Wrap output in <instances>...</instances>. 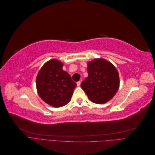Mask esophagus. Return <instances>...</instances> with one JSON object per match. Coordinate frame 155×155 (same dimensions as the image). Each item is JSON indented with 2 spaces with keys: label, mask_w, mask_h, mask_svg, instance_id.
I'll return each mask as SVG.
<instances>
[{
  "label": "esophagus",
  "mask_w": 155,
  "mask_h": 155,
  "mask_svg": "<svg viewBox=\"0 0 155 155\" xmlns=\"http://www.w3.org/2000/svg\"><path fill=\"white\" fill-rule=\"evenodd\" d=\"M81 81H78L77 82V86H80V85H81Z\"/></svg>",
  "instance_id": "obj_1"
}]
</instances>
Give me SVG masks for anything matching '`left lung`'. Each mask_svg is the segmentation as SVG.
Wrapping results in <instances>:
<instances>
[{"label": "left lung", "instance_id": "left-lung-1", "mask_svg": "<svg viewBox=\"0 0 155 155\" xmlns=\"http://www.w3.org/2000/svg\"><path fill=\"white\" fill-rule=\"evenodd\" d=\"M88 77L81 83L88 99L103 104L114 97L120 86L118 70L104 59H96L87 64Z\"/></svg>", "mask_w": 155, "mask_h": 155}]
</instances>
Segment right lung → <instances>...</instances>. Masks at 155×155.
Wrapping results in <instances>:
<instances>
[{"label": "right lung", "mask_w": 155, "mask_h": 155, "mask_svg": "<svg viewBox=\"0 0 155 155\" xmlns=\"http://www.w3.org/2000/svg\"><path fill=\"white\" fill-rule=\"evenodd\" d=\"M63 67L60 61L51 59L42 67L36 78L38 94L46 104L54 107L67 105L76 87Z\"/></svg>", "instance_id": "obj_1"}]
</instances>
